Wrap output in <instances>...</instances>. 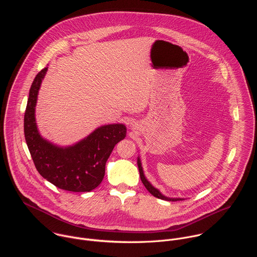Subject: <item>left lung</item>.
Wrapping results in <instances>:
<instances>
[{
    "label": "left lung",
    "instance_id": "8db88e82",
    "mask_svg": "<svg viewBox=\"0 0 257 257\" xmlns=\"http://www.w3.org/2000/svg\"><path fill=\"white\" fill-rule=\"evenodd\" d=\"M137 165H138V169H139V174H140V179L143 183V185L145 186V188L149 190L150 193H152L155 197H158L160 199H164V200H169V201H177V200H182L181 198H169V197H166L164 196L158 189H156L151 183L146 180V178L144 177V174H143V171H142V167H141V163H140V160L138 159L137 160Z\"/></svg>",
    "mask_w": 257,
    "mask_h": 257
}]
</instances>
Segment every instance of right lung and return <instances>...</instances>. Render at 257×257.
Returning <instances> with one entry per match:
<instances>
[{"label":"right lung","instance_id":"obj_1","mask_svg":"<svg viewBox=\"0 0 257 257\" xmlns=\"http://www.w3.org/2000/svg\"><path fill=\"white\" fill-rule=\"evenodd\" d=\"M48 67L35 76L24 114V136L38 172L56 187L72 192H89L103 179L105 163L115 145L126 137L123 124L105 125L69 148H59L44 139L35 123L39 89Z\"/></svg>","mask_w":257,"mask_h":257}]
</instances>
